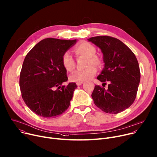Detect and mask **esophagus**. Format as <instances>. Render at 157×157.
Here are the masks:
<instances>
[{"instance_id":"obj_1","label":"esophagus","mask_w":157,"mask_h":157,"mask_svg":"<svg viewBox=\"0 0 157 157\" xmlns=\"http://www.w3.org/2000/svg\"><path fill=\"white\" fill-rule=\"evenodd\" d=\"M83 83V82H77V86H81L82 84Z\"/></svg>"}]
</instances>
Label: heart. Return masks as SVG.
<instances>
[{
  "label": "heart",
  "mask_w": 157,
  "mask_h": 157,
  "mask_svg": "<svg viewBox=\"0 0 157 157\" xmlns=\"http://www.w3.org/2000/svg\"><path fill=\"white\" fill-rule=\"evenodd\" d=\"M77 56L87 57L86 63V68L75 71L70 76V80L74 82H84L92 78L97 73V68L102 66L101 59L95 55V48L89 43L83 42L78 44L74 49ZM62 63L64 68L68 71H72L75 67L74 57L70 52H66L62 57ZM96 66L95 67L94 66Z\"/></svg>",
  "instance_id": "1"
}]
</instances>
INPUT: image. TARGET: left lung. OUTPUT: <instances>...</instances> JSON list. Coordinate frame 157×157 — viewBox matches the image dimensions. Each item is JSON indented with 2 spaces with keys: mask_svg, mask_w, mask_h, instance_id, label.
Returning a JSON list of instances; mask_svg holds the SVG:
<instances>
[{
  "mask_svg": "<svg viewBox=\"0 0 157 157\" xmlns=\"http://www.w3.org/2000/svg\"><path fill=\"white\" fill-rule=\"evenodd\" d=\"M88 40L99 47L103 53L104 68L97 78L105 84L109 82L107 89L95 86L92 94L94 102L106 113L122 112L136 97L140 81L138 60L133 52L117 38L101 36Z\"/></svg>",
  "mask_w": 157,
  "mask_h": 157,
  "instance_id": "8db88e82",
  "label": "left lung"
}]
</instances>
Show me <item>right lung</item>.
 <instances>
[{"label": "right lung", "instance_id": "obj_1", "mask_svg": "<svg viewBox=\"0 0 157 157\" xmlns=\"http://www.w3.org/2000/svg\"><path fill=\"white\" fill-rule=\"evenodd\" d=\"M76 42L77 40L46 38L26 55L20 73L19 87L25 104L37 115L56 117L70 106L77 86L74 82L62 86L68 80L62 57Z\"/></svg>", "mask_w": 157, "mask_h": 157}]
</instances>
